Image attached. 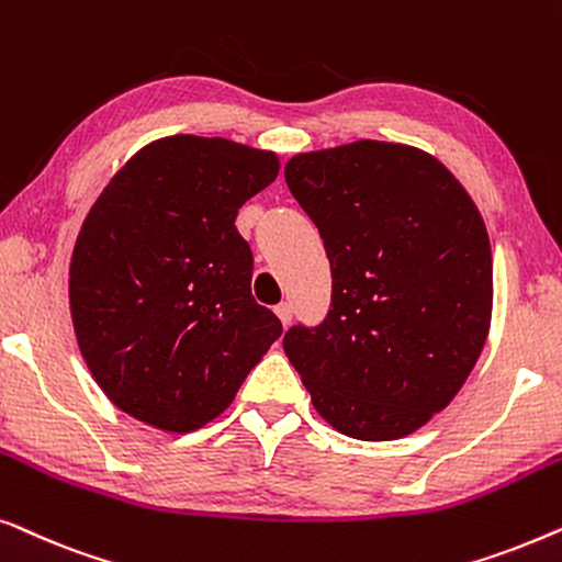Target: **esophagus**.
I'll return each instance as SVG.
<instances>
[{"label":"esophagus","instance_id":"34e87169","mask_svg":"<svg viewBox=\"0 0 562 562\" xmlns=\"http://www.w3.org/2000/svg\"><path fill=\"white\" fill-rule=\"evenodd\" d=\"M276 314H279L283 327L291 325V304L289 302H281L279 306H276Z\"/></svg>","mask_w":562,"mask_h":562}]
</instances>
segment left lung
<instances>
[{
	"instance_id": "obj_1",
	"label": "left lung",
	"mask_w": 562,
	"mask_h": 562,
	"mask_svg": "<svg viewBox=\"0 0 562 562\" xmlns=\"http://www.w3.org/2000/svg\"><path fill=\"white\" fill-rule=\"evenodd\" d=\"M283 176L333 268L327 317L291 327L283 352L337 432L412 435L486 342L494 263L479 206L440 160L398 143L302 153Z\"/></svg>"
}]
</instances>
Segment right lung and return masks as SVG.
<instances>
[{"mask_svg":"<svg viewBox=\"0 0 562 562\" xmlns=\"http://www.w3.org/2000/svg\"><path fill=\"white\" fill-rule=\"evenodd\" d=\"M276 176L271 150L173 135L137 150L99 194L68 299L81 356L117 409L166 432L204 427L279 340L235 227Z\"/></svg>","mask_w":562,"mask_h":562,"instance_id":"obj_1","label":"right lung"}]
</instances>
